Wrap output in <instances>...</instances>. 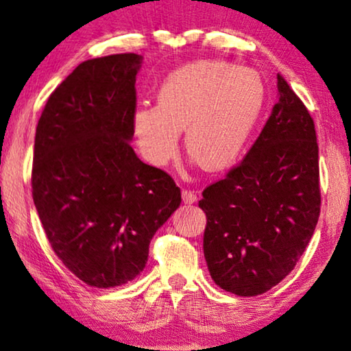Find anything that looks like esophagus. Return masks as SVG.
Here are the masks:
<instances>
[{"label":"esophagus","mask_w":351,"mask_h":351,"mask_svg":"<svg viewBox=\"0 0 351 351\" xmlns=\"http://www.w3.org/2000/svg\"><path fill=\"white\" fill-rule=\"evenodd\" d=\"M181 197H183L184 204H194L195 200H197V194H195L194 191L184 188L183 191H181Z\"/></svg>","instance_id":"1"}]
</instances>
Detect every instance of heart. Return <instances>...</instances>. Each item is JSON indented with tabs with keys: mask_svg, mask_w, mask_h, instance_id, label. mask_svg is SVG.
Segmentation results:
<instances>
[{
	"mask_svg": "<svg viewBox=\"0 0 351 351\" xmlns=\"http://www.w3.org/2000/svg\"><path fill=\"white\" fill-rule=\"evenodd\" d=\"M265 86L255 70L224 60H199L163 82L157 107H139L133 132L149 163L167 165L178 149L180 132L189 156L208 171L239 157L261 114Z\"/></svg>",
	"mask_w": 351,
	"mask_h": 351,
	"instance_id": "obj_1",
	"label": "heart"
}]
</instances>
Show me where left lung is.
I'll return each instance as SVG.
<instances>
[{"label": "left lung", "mask_w": 351, "mask_h": 351, "mask_svg": "<svg viewBox=\"0 0 351 351\" xmlns=\"http://www.w3.org/2000/svg\"><path fill=\"white\" fill-rule=\"evenodd\" d=\"M279 101L254 146L204 189V255L217 286L241 297L268 292L295 268L321 210L316 130L278 75Z\"/></svg>", "instance_id": "left-lung-1"}]
</instances>
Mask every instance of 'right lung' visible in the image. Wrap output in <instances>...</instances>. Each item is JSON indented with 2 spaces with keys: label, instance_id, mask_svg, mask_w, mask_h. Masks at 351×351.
I'll return each mask as SVG.
<instances>
[{
  "label": "right lung",
  "instance_id": "1",
  "mask_svg": "<svg viewBox=\"0 0 351 351\" xmlns=\"http://www.w3.org/2000/svg\"><path fill=\"white\" fill-rule=\"evenodd\" d=\"M141 56L85 60L51 93L35 133L32 194L51 247L88 286L132 281L156 231L180 207L167 171L128 141Z\"/></svg>",
  "mask_w": 351,
  "mask_h": 351
}]
</instances>
